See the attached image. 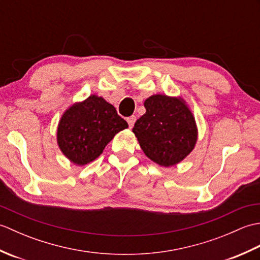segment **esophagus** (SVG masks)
<instances>
[{
  "label": "esophagus",
  "mask_w": 260,
  "mask_h": 260,
  "mask_svg": "<svg viewBox=\"0 0 260 260\" xmlns=\"http://www.w3.org/2000/svg\"><path fill=\"white\" fill-rule=\"evenodd\" d=\"M135 120H136V117L135 116H131V117H128L127 118V123H128V126L131 127H133L134 126V124H135Z\"/></svg>",
  "instance_id": "obj_1"
}]
</instances>
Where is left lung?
Masks as SVG:
<instances>
[{
	"label": "left lung",
	"mask_w": 260,
	"mask_h": 260,
	"mask_svg": "<svg viewBox=\"0 0 260 260\" xmlns=\"http://www.w3.org/2000/svg\"><path fill=\"white\" fill-rule=\"evenodd\" d=\"M146 113L136 120L133 132L145 155L161 167H172L192 152L198 140L196 120L182 98L153 95Z\"/></svg>",
	"instance_id": "obj_1"
}]
</instances>
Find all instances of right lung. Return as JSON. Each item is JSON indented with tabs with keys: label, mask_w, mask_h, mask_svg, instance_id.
Masks as SVG:
<instances>
[{
	"label": "right lung",
	"mask_w": 260,
	"mask_h": 260,
	"mask_svg": "<svg viewBox=\"0 0 260 260\" xmlns=\"http://www.w3.org/2000/svg\"><path fill=\"white\" fill-rule=\"evenodd\" d=\"M127 127L113 105L91 95L66 110L58 125V145L71 162L85 165L101 155L113 137Z\"/></svg>",
	"instance_id": "add662e5"
}]
</instances>
